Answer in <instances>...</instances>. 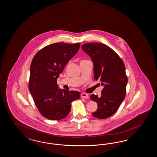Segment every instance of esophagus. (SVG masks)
<instances>
[{
	"instance_id": "34e87169",
	"label": "esophagus",
	"mask_w": 157,
	"mask_h": 157,
	"mask_svg": "<svg viewBox=\"0 0 157 157\" xmlns=\"http://www.w3.org/2000/svg\"><path fill=\"white\" fill-rule=\"evenodd\" d=\"M81 96L82 98H85V99H87L88 97H89L87 94H86L85 93H81Z\"/></svg>"
}]
</instances>
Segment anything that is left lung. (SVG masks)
Returning a JSON list of instances; mask_svg holds the SVG:
<instances>
[{
	"label": "left lung",
	"mask_w": 157,
	"mask_h": 157,
	"mask_svg": "<svg viewBox=\"0 0 157 157\" xmlns=\"http://www.w3.org/2000/svg\"><path fill=\"white\" fill-rule=\"evenodd\" d=\"M82 49L91 58L94 65V78L104 86L101 95H91L90 100L98 104V109L92 115L105 119L117 112L126 94L128 78L123 61L106 45L98 43H86Z\"/></svg>",
	"instance_id": "obj_1"
}]
</instances>
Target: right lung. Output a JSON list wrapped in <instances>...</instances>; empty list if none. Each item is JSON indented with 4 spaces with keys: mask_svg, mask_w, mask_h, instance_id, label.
<instances>
[{
    "mask_svg": "<svg viewBox=\"0 0 157 157\" xmlns=\"http://www.w3.org/2000/svg\"><path fill=\"white\" fill-rule=\"evenodd\" d=\"M79 43H57L40 49L30 67L29 90L40 113L51 120L64 119L71 102L80 98L79 91L59 89L57 79L80 47Z\"/></svg>",
    "mask_w": 157,
    "mask_h": 157,
    "instance_id": "add662e5",
    "label": "right lung"
}]
</instances>
